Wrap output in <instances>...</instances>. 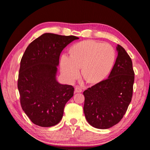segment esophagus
<instances>
[{"instance_id": "1", "label": "esophagus", "mask_w": 150, "mask_h": 150, "mask_svg": "<svg viewBox=\"0 0 150 150\" xmlns=\"http://www.w3.org/2000/svg\"><path fill=\"white\" fill-rule=\"evenodd\" d=\"M75 93H81L83 91L82 88L80 87L79 86H77V87H76L75 88Z\"/></svg>"}]
</instances>
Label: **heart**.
I'll return each instance as SVG.
<instances>
[{
	"mask_svg": "<svg viewBox=\"0 0 150 150\" xmlns=\"http://www.w3.org/2000/svg\"><path fill=\"white\" fill-rule=\"evenodd\" d=\"M116 57L114 48L110 44L86 40L75 44L71 50V55L63 54L60 68L63 75L72 82L80 74L88 82L95 83L105 78L110 71Z\"/></svg>",
	"mask_w": 150,
	"mask_h": 150,
	"instance_id": "obj_1",
	"label": "heart"
}]
</instances>
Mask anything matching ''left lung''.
I'll list each match as a JSON object with an SVG mask.
<instances>
[{
	"label": "left lung",
	"mask_w": 150,
	"mask_h": 150,
	"mask_svg": "<svg viewBox=\"0 0 150 150\" xmlns=\"http://www.w3.org/2000/svg\"><path fill=\"white\" fill-rule=\"evenodd\" d=\"M116 50L118 56L108 77L83 92L85 118L96 128L107 129L118 124L132 98V62L121 45Z\"/></svg>",
	"instance_id": "obj_1"
}]
</instances>
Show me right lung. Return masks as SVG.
<instances>
[{
    "label": "right lung",
    "mask_w": 150,
    "mask_h": 150,
    "mask_svg": "<svg viewBox=\"0 0 150 150\" xmlns=\"http://www.w3.org/2000/svg\"><path fill=\"white\" fill-rule=\"evenodd\" d=\"M79 38L45 33L27 47L18 79L20 105L35 125L51 127L59 122L65 104L73 96L72 85L56 80L62 50Z\"/></svg>",
    "instance_id": "add662e5"
}]
</instances>
